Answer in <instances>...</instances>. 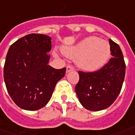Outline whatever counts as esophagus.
Wrapping results in <instances>:
<instances>
[{"instance_id":"esophagus-1","label":"esophagus","mask_w":135,"mask_h":135,"mask_svg":"<svg viewBox=\"0 0 135 135\" xmlns=\"http://www.w3.org/2000/svg\"><path fill=\"white\" fill-rule=\"evenodd\" d=\"M73 70H74L73 66H70V65H69V66H66V73H69V72H71V71H73Z\"/></svg>"}]
</instances>
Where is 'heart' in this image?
I'll list each match as a JSON object with an SVG mask.
<instances>
[{"label": "heart", "mask_w": 135, "mask_h": 135, "mask_svg": "<svg viewBox=\"0 0 135 135\" xmlns=\"http://www.w3.org/2000/svg\"><path fill=\"white\" fill-rule=\"evenodd\" d=\"M63 54L69 58H77L76 65L83 71L96 72L107 63L111 47L107 41L91 36L64 48Z\"/></svg>", "instance_id": "obj_1"}]
</instances>
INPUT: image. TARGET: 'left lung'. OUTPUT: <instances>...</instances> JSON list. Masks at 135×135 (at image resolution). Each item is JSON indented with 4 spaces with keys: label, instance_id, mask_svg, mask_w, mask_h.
I'll return each mask as SVG.
<instances>
[{
    "label": "left lung",
    "instance_id": "8db88e82",
    "mask_svg": "<svg viewBox=\"0 0 135 135\" xmlns=\"http://www.w3.org/2000/svg\"><path fill=\"white\" fill-rule=\"evenodd\" d=\"M111 58L102 69L94 73L79 71L75 92L81 104L91 111L111 106L120 93L126 75V63L120 47L109 39Z\"/></svg>",
    "mask_w": 135,
    "mask_h": 135
}]
</instances>
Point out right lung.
Instances as JSON below:
<instances>
[{
    "label": "right lung",
    "instance_id": "1",
    "mask_svg": "<svg viewBox=\"0 0 135 135\" xmlns=\"http://www.w3.org/2000/svg\"><path fill=\"white\" fill-rule=\"evenodd\" d=\"M51 38L30 34L9 47L3 67V78L13 102L26 110H38L49 102L56 83L64 77L66 68L48 65Z\"/></svg>",
    "mask_w": 135,
    "mask_h": 135
}]
</instances>
